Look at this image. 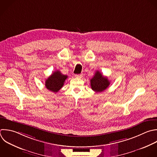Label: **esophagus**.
<instances>
[{
    "instance_id": "obj_1",
    "label": "esophagus",
    "mask_w": 157,
    "mask_h": 157,
    "mask_svg": "<svg viewBox=\"0 0 157 157\" xmlns=\"http://www.w3.org/2000/svg\"><path fill=\"white\" fill-rule=\"evenodd\" d=\"M75 77L77 78H80L82 77V74H75Z\"/></svg>"
}]
</instances>
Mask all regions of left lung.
Here are the masks:
<instances>
[{
  "instance_id": "obj_1",
  "label": "left lung",
  "mask_w": 157,
  "mask_h": 157,
  "mask_svg": "<svg viewBox=\"0 0 157 157\" xmlns=\"http://www.w3.org/2000/svg\"><path fill=\"white\" fill-rule=\"evenodd\" d=\"M91 88L96 93H101L106 90L110 85V81L99 71H96L94 77L90 80Z\"/></svg>"
}]
</instances>
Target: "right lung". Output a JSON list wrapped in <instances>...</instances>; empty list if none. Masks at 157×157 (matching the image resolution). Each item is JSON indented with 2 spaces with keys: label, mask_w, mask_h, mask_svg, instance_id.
Masks as SVG:
<instances>
[{
  "label": "right lung",
  "mask_w": 157,
  "mask_h": 157,
  "mask_svg": "<svg viewBox=\"0 0 157 157\" xmlns=\"http://www.w3.org/2000/svg\"><path fill=\"white\" fill-rule=\"evenodd\" d=\"M67 77V75L62 74L59 71H55L45 80V86L48 90L57 93L63 87Z\"/></svg>",
  "instance_id": "obj_1"
}]
</instances>
